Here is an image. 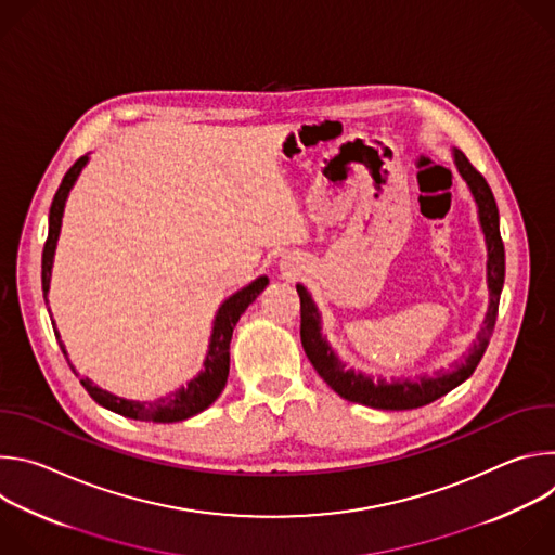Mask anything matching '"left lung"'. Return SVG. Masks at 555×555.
Listing matches in <instances>:
<instances>
[{
    "mask_svg": "<svg viewBox=\"0 0 555 555\" xmlns=\"http://www.w3.org/2000/svg\"><path fill=\"white\" fill-rule=\"evenodd\" d=\"M454 163L461 173V178L467 182L474 199L479 206V219L481 228L486 232V244H488V287H490V307L483 330L479 332L477 343L469 347V351L463 356L461 362L452 366V371H439L437 375L420 377V379H398V382H386V379H373L369 375L356 373L347 369L327 340L321 336V315L315 309L311 296L302 285H296V292L300 296V343L302 349L319 371V375L340 395V398L364 404L379 411H411L426 406L446 392L456 388L461 382H465L477 364L481 362L490 338L494 334L496 315H499V300L501 289L505 281V246L501 240V228H499V208L496 199L492 195L490 184L486 178L469 165L467 157L454 149Z\"/></svg>",
    "mask_w": 555,
    "mask_h": 555,
    "instance_id": "1",
    "label": "left lung"
}]
</instances>
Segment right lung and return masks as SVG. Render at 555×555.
Instances as JSON below:
<instances>
[{
  "label": "right lung",
  "mask_w": 555,
  "mask_h": 555,
  "mask_svg": "<svg viewBox=\"0 0 555 555\" xmlns=\"http://www.w3.org/2000/svg\"><path fill=\"white\" fill-rule=\"evenodd\" d=\"M88 165V155L78 157V160L69 167V171L63 176V182L59 186V191L54 193L52 206H50V228H48V240L43 246V255H41V287L43 294H48L50 289V270H52V259H54V248H56V240H59V230H61V217H63V208H65V199L69 189L74 186L78 173ZM268 285V276H259L257 281H253L248 287L240 289L236 294H232L217 311L215 315V325H212V336H210V347L206 353V362H204V371L191 379L186 386L178 388L176 392L167 395V398H160L157 402H131V400H122L116 398V395L99 388L92 384V379L81 377L83 388L90 392V398L101 404L107 411H114L122 417L129 420H138V422H157V424H171V422H182L189 420L197 413H202L204 409H208L225 386L228 379V369H230V338H232V330L240 321V315L248 309V305L263 292V287ZM54 336L59 340V332L52 323ZM61 351L65 353L63 343Z\"/></svg>",
  "instance_id": "1"
}]
</instances>
